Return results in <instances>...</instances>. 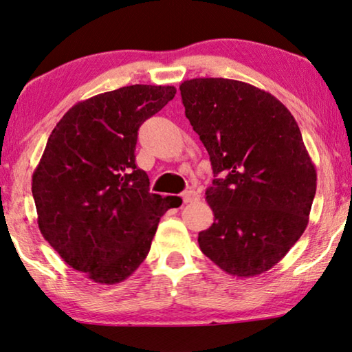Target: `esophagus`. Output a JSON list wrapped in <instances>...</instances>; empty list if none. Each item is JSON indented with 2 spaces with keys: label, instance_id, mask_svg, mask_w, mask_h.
<instances>
[{
  "label": "esophagus",
  "instance_id": "1",
  "mask_svg": "<svg viewBox=\"0 0 352 352\" xmlns=\"http://www.w3.org/2000/svg\"><path fill=\"white\" fill-rule=\"evenodd\" d=\"M182 201L184 204H188V202H195V201H199L201 195L198 192H195V190H186L182 195Z\"/></svg>",
  "mask_w": 352,
  "mask_h": 352
}]
</instances>
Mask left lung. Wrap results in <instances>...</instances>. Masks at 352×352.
<instances>
[{"label":"left lung","instance_id":"obj_1","mask_svg":"<svg viewBox=\"0 0 352 352\" xmlns=\"http://www.w3.org/2000/svg\"><path fill=\"white\" fill-rule=\"evenodd\" d=\"M179 89L214 175L202 254L230 275L266 272L303 235L316 196L297 122L278 98L238 80L193 78Z\"/></svg>","mask_w":352,"mask_h":352}]
</instances>
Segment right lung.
I'll list each match as a JSON object with an SVG mask.
<instances>
[{"label":"right lung","instance_id":"1","mask_svg":"<svg viewBox=\"0 0 352 352\" xmlns=\"http://www.w3.org/2000/svg\"><path fill=\"white\" fill-rule=\"evenodd\" d=\"M175 94V86L131 85L78 102L34 171L41 235L100 285L126 280L144 263L160 217L176 204V196L150 193L134 156L140 125Z\"/></svg>","mask_w":352,"mask_h":352}]
</instances>
